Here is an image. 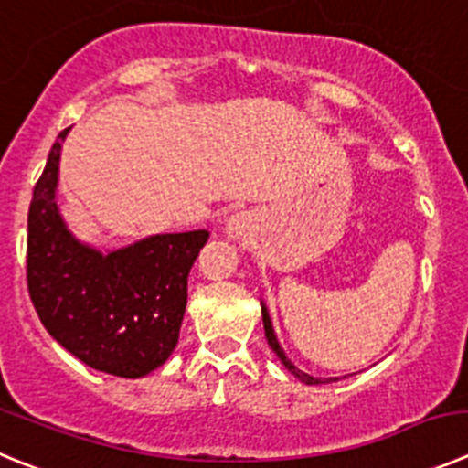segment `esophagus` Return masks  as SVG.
I'll list each match as a JSON object with an SVG mask.
<instances>
[{
    "label": "esophagus",
    "instance_id": "1",
    "mask_svg": "<svg viewBox=\"0 0 468 468\" xmlns=\"http://www.w3.org/2000/svg\"><path fill=\"white\" fill-rule=\"evenodd\" d=\"M249 230V217L244 212H238L233 214V217H229V221H226V235L229 238H242L244 233Z\"/></svg>",
    "mask_w": 468,
    "mask_h": 468
}]
</instances>
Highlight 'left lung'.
<instances>
[{"mask_svg": "<svg viewBox=\"0 0 468 468\" xmlns=\"http://www.w3.org/2000/svg\"><path fill=\"white\" fill-rule=\"evenodd\" d=\"M261 314H263V327H265V339H268V344H270V348H272L274 353H277V357L279 360H282V365L286 367L288 372L293 374L295 378H300V381L303 383H307V386H318V383H333V381H339L337 377L335 378H316V377H312V374H307V372H303V369H298V367L293 365V362L288 360L286 357V353H283V348H282V344H279V339H277V335H274V327H272V318H270V312H268V307H265L263 303H261Z\"/></svg>", "mask_w": 468, "mask_h": 468, "instance_id": "left-lung-1", "label": "left lung"}]
</instances>
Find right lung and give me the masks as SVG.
Masks as SVG:
<instances>
[{
    "label": "right lung",
    "instance_id": "obj_1",
    "mask_svg": "<svg viewBox=\"0 0 468 468\" xmlns=\"http://www.w3.org/2000/svg\"><path fill=\"white\" fill-rule=\"evenodd\" d=\"M67 133L57 135L29 203V298L71 356L112 377L141 378L177 346L186 279L209 233L150 235L106 254L80 242L57 207Z\"/></svg>",
    "mask_w": 468,
    "mask_h": 468
}]
</instances>
